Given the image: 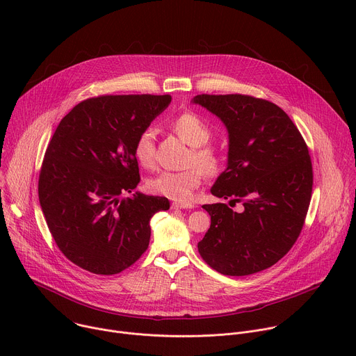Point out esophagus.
<instances>
[{"label": "esophagus", "mask_w": 356, "mask_h": 356, "mask_svg": "<svg viewBox=\"0 0 356 356\" xmlns=\"http://www.w3.org/2000/svg\"><path fill=\"white\" fill-rule=\"evenodd\" d=\"M193 206L191 204H184V202H173L172 204V209L175 210H184V209H191Z\"/></svg>", "instance_id": "34e87169"}]
</instances>
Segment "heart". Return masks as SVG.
<instances>
[{
  "mask_svg": "<svg viewBox=\"0 0 356 356\" xmlns=\"http://www.w3.org/2000/svg\"><path fill=\"white\" fill-rule=\"evenodd\" d=\"M172 129L177 136L190 145L191 154L188 158L190 169L181 172H161L147 180V188L159 195H165L175 201H190L194 190L207 175H216L221 166L218 152L207 146L211 132L209 127L194 114H181L172 122ZM134 156L142 168L155 165V134L152 129L143 131L135 140ZM200 168H198L197 166Z\"/></svg>",
  "mask_w": 356,
  "mask_h": 356,
  "instance_id": "1",
  "label": "heart"
}]
</instances>
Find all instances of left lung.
Listing matches in <instances>:
<instances>
[{
    "label": "left lung",
    "instance_id": "left-lung-1",
    "mask_svg": "<svg viewBox=\"0 0 356 356\" xmlns=\"http://www.w3.org/2000/svg\"><path fill=\"white\" fill-rule=\"evenodd\" d=\"M228 131V161L211 194L242 201L236 213L222 202L204 204L210 229L197 248L227 276L258 273L280 261L298 238L313 190L309 149L289 115L270 101L242 94H200Z\"/></svg>",
    "mask_w": 356,
    "mask_h": 356
}]
</instances>
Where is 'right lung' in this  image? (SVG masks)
Instances as JSON below:
<instances>
[{
  "mask_svg": "<svg viewBox=\"0 0 356 356\" xmlns=\"http://www.w3.org/2000/svg\"><path fill=\"white\" fill-rule=\"evenodd\" d=\"M170 95H104L81 101L58 125L39 175V202L63 255L95 275H117L147 249L150 218L165 197L135 191L136 138Z\"/></svg>",
  "mask_w": 356,
  "mask_h": 356,
  "instance_id": "right-lung-1",
  "label": "right lung"
}]
</instances>
